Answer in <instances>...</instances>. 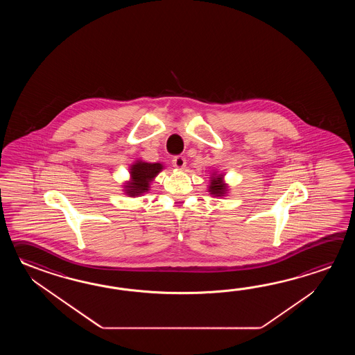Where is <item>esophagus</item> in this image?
Returning a JSON list of instances; mask_svg holds the SVG:
<instances>
[{
  "label": "esophagus",
  "mask_w": 355,
  "mask_h": 355,
  "mask_svg": "<svg viewBox=\"0 0 355 355\" xmlns=\"http://www.w3.org/2000/svg\"><path fill=\"white\" fill-rule=\"evenodd\" d=\"M185 164H187V161H185L182 156H176V157L173 159V166L175 168H184Z\"/></svg>",
  "instance_id": "obj_1"
}]
</instances>
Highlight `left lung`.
I'll use <instances>...</instances> for the list:
<instances>
[{
    "instance_id": "left-lung-1",
    "label": "left lung",
    "mask_w": 355,
    "mask_h": 355,
    "mask_svg": "<svg viewBox=\"0 0 355 355\" xmlns=\"http://www.w3.org/2000/svg\"><path fill=\"white\" fill-rule=\"evenodd\" d=\"M230 191V187L225 181V174H219L218 171H213L209 178L208 184V193L214 198L226 196Z\"/></svg>"
}]
</instances>
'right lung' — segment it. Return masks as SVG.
<instances>
[{
    "instance_id": "1",
    "label": "right lung",
    "mask_w": 355,
    "mask_h": 355,
    "mask_svg": "<svg viewBox=\"0 0 355 355\" xmlns=\"http://www.w3.org/2000/svg\"><path fill=\"white\" fill-rule=\"evenodd\" d=\"M164 170V165L137 159L129 166V180L123 184V191L130 198L142 196L150 191L151 182Z\"/></svg>"
}]
</instances>
